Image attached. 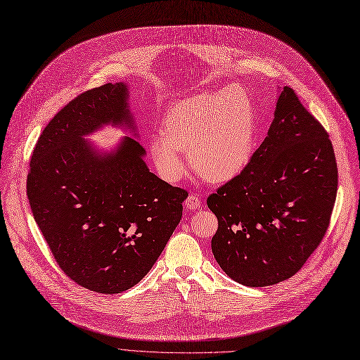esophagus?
Listing matches in <instances>:
<instances>
[{"label":"esophagus","instance_id":"34e87169","mask_svg":"<svg viewBox=\"0 0 360 360\" xmlns=\"http://www.w3.org/2000/svg\"><path fill=\"white\" fill-rule=\"evenodd\" d=\"M200 205H201V200L194 194H191L190 197L185 200V207L188 210H197Z\"/></svg>","mask_w":360,"mask_h":360}]
</instances>
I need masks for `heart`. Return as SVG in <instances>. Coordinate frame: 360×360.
<instances>
[{
	"mask_svg": "<svg viewBox=\"0 0 360 360\" xmlns=\"http://www.w3.org/2000/svg\"><path fill=\"white\" fill-rule=\"evenodd\" d=\"M255 141L251 102L242 90L223 89L182 101L163 118L148 150L159 175L179 181L191 166L212 182L229 181L248 165Z\"/></svg>",
	"mask_w": 360,
	"mask_h": 360,
	"instance_id": "heart-1",
	"label": "heart"
}]
</instances>
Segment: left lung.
Listing matches in <instances>:
<instances>
[{
    "label": "left lung",
    "instance_id": "1",
    "mask_svg": "<svg viewBox=\"0 0 360 360\" xmlns=\"http://www.w3.org/2000/svg\"><path fill=\"white\" fill-rule=\"evenodd\" d=\"M337 184L328 132L285 86L266 140L207 198L219 221L212 250L221 270L250 288L290 278L328 229Z\"/></svg>",
    "mask_w": 360,
    "mask_h": 360
}]
</instances>
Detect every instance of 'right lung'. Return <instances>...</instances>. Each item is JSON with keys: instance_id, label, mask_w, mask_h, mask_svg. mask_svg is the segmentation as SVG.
I'll use <instances>...</instances> for the list:
<instances>
[{"instance_id": "right-lung-1", "label": "right lung", "mask_w": 360, "mask_h": 360, "mask_svg": "<svg viewBox=\"0 0 360 360\" xmlns=\"http://www.w3.org/2000/svg\"><path fill=\"white\" fill-rule=\"evenodd\" d=\"M105 124L132 128L128 89L108 83L67 103L33 148L27 198L60 269L91 292L136 286L165 250L188 193L151 174L125 137L112 153L84 140Z\"/></svg>"}]
</instances>
